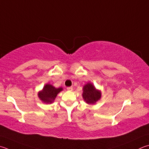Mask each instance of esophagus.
I'll return each instance as SVG.
<instances>
[{
    "label": "esophagus",
    "mask_w": 149,
    "mask_h": 149,
    "mask_svg": "<svg viewBox=\"0 0 149 149\" xmlns=\"http://www.w3.org/2000/svg\"><path fill=\"white\" fill-rule=\"evenodd\" d=\"M67 90L69 91H73V87L72 86H70V87H67Z\"/></svg>",
    "instance_id": "esophagus-1"
}]
</instances>
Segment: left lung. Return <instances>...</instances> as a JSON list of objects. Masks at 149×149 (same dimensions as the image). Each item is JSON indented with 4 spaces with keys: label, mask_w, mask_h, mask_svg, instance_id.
<instances>
[{
    "label": "left lung",
    "mask_w": 149,
    "mask_h": 149,
    "mask_svg": "<svg viewBox=\"0 0 149 149\" xmlns=\"http://www.w3.org/2000/svg\"><path fill=\"white\" fill-rule=\"evenodd\" d=\"M82 96L86 104L93 105L101 99L102 92L97 89L92 83H87L83 87Z\"/></svg>",
    "instance_id": "8db88e82"
}]
</instances>
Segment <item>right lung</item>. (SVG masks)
Segmentation results:
<instances>
[{"label":"right lung","instance_id":"obj_1","mask_svg":"<svg viewBox=\"0 0 149 149\" xmlns=\"http://www.w3.org/2000/svg\"><path fill=\"white\" fill-rule=\"evenodd\" d=\"M62 91H63V88H55L53 85L47 83L44 86L42 90L38 92V96L43 103L51 104L54 102L57 94Z\"/></svg>","mask_w":149,"mask_h":149}]
</instances>
